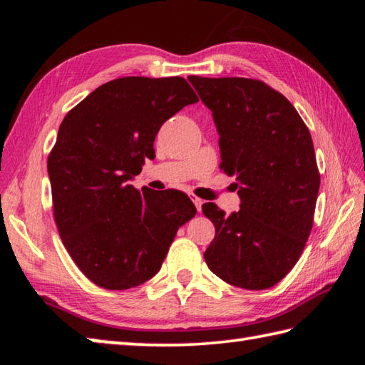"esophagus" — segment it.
<instances>
[{"label": "esophagus", "mask_w": 365, "mask_h": 365, "mask_svg": "<svg viewBox=\"0 0 365 365\" xmlns=\"http://www.w3.org/2000/svg\"><path fill=\"white\" fill-rule=\"evenodd\" d=\"M190 197H191V201L195 202V206H196V211H197V212H201V206H202V202H205V201H202L201 197L195 196V195H191Z\"/></svg>", "instance_id": "esophagus-1"}]
</instances>
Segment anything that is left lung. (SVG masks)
<instances>
[{
	"instance_id": "obj_1",
	"label": "left lung",
	"mask_w": 365,
	"mask_h": 365,
	"mask_svg": "<svg viewBox=\"0 0 365 365\" xmlns=\"http://www.w3.org/2000/svg\"><path fill=\"white\" fill-rule=\"evenodd\" d=\"M188 80L211 109L220 169L237 178L240 196L230 215L202 205L215 227L207 267L233 287H274L298 262L312 228L320 175L311 133L293 104L261 80Z\"/></svg>"
}]
</instances>
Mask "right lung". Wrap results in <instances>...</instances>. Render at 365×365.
Instances as JSON below:
<instances>
[{"instance_id":"obj_1","label":"right lung","mask_w":365,"mask_h":365,"mask_svg":"<svg viewBox=\"0 0 365 365\" xmlns=\"http://www.w3.org/2000/svg\"><path fill=\"white\" fill-rule=\"evenodd\" d=\"M197 101L182 77H123L98 86L67 113L48 158L54 220L86 279L106 289L158 274L177 230L196 207L178 190L128 182L154 158L163 123Z\"/></svg>"}]
</instances>
